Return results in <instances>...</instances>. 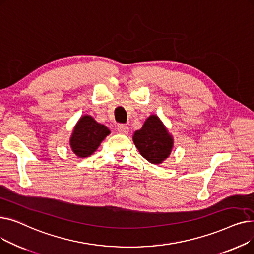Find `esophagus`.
<instances>
[{"label": "esophagus", "mask_w": 254, "mask_h": 254, "mask_svg": "<svg viewBox=\"0 0 254 254\" xmlns=\"http://www.w3.org/2000/svg\"><path fill=\"white\" fill-rule=\"evenodd\" d=\"M117 129H118L119 132H122V134H127V132H128V127L127 125H124V124L118 125Z\"/></svg>", "instance_id": "34e87169"}]
</instances>
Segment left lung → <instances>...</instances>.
Instances as JSON below:
<instances>
[{
  "instance_id": "left-lung-1",
  "label": "left lung",
  "mask_w": 254,
  "mask_h": 254,
  "mask_svg": "<svg viewBox=\"0 0 254 254\" xmlns=\"http://www.w3.org/2000/svg\"><path fill=\"white\" fill-rule=\"evenodd\" d=\"M141 155L151 164H161L170 155L173 139L156 115L146 120L141 129L132 137Z\"/></svg>"
}]
</instances>
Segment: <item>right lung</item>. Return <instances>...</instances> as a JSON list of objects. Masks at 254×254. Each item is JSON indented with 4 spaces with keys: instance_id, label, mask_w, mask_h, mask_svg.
Returning a JSON list of instances; mask_svg holds the SVG:
<instances>
[{
    "instance_id": "1",
    "label": "right lung",
    "mask_w": 254,
    "mask_h": 254,
    "mask_svg": "<svg viewBox=\"0 0 254 254\" xmlns=\"http://www.w3.org/2000/svg\"><path fill=\"white\" fill-rule=\"evenodd\" d=\"M109 134L110 130L107 127L98 124L91 116H82L72 134L71 148L79 157H87L98 149L101 142Z\"/></svg>"
}]
</instances>
